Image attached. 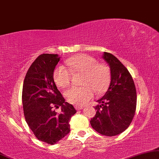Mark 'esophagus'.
<instances>
[{
	"instance_id": "obj_1",
	"label": "esophagus",
	"mask_w": 159,
	"mask_h": 159,
	"mask_svg": "<svg viewBox=\"0 0 159 159\" xmlns=\"http://www.w3.org/2000/svg\"><path fill=\"white\" fill-rule=\"evenodd\" d=\"M75 107L76 110H81V109L84 108V107L81 106V105H75Z\"/></svg>"
}]
</instances>
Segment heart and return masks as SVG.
<instances>
[{"mask_svg":"<svg viewBox=\"0 0 159 159\" xmlns=\"http://www.w3.org/2000/svg\"><path fill=\"white\" fill-rule=\"evenodd\" d=\"M67 64L70 69L60 65L54 72V81L59 87L64 89L71 83L73 73L83 75L81 86H73L65 91V96L69 102L82 105L97 94L104 93L111 82V71L106 65L98 63L96 59L81 54L69 59Z\"/></svg>","mask_w":159,"mask_h":159,"instance_id":"b5f03b06","label":"heart"}]
</instances>
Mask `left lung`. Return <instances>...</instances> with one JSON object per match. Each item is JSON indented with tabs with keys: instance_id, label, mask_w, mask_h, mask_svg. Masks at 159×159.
Here are the masks:
<instances>
[{
	"instance_id": "1",
	"label": "left lung",
	"mask_w": 159,
	"mask_h": 159,
	"mask_svg": "<svg viewBox=\"0 0 159 159\" xmlns=\"http://www.w3.org/2000/svg\"><path fill=\"white\" fill-rule=\"evenodd\" d=\"M111 68V81L105 94L97 100L96 115L90 120L94 129L105 136H115L125 131L134 118L137 105L136 88L126 67L114 55L104 52Z\"/></svg>"
}]
</instances>
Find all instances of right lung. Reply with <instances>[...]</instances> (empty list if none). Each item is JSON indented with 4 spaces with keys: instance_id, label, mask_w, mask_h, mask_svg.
<instances>
[{
    "instance_id": "add662e5",
    "label": "right lung",
    "mask_w": 159,
    "mask_h": 159,
    "mask_svg": "<svg viewBox=\"0 0 159 159\" xmlns=\"http://www.w3.org/2000/svg\"><path fill=\"white\" fill-rule=\"evenodd\" d=\"M60 57L43 54L32 63L25 75L22 88V105L27 125L35 137L54 145L70 132L69 122L76 113L65 102L54 81V70ZM61 107L57 114L54 109Z\"/></svg>"
}]
</instances>
